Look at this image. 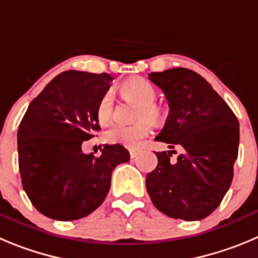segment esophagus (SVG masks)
<instances>
[{
	"instance_id": "34e87169",
	"label": "esophagus",
	"mask_w": 258,
	"mask_h": 258,
	"mask_svg": "<svg viewBox=\"0 0 258 258\" xmlns=\"http://www.w3.org/2000/svg\"><path fill=\"white\" fill-rule=\"evenodd\" d=\"M128 151H130V156H131V158H136V156L140 154V150H137V149H130Z\"/></svg>"
}]
</instances>
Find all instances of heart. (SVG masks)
<instances>
[{"label":"heart","mask_w":258,"mask_h":258,"mask_svg":"<svg viewBox=\"0 0 258 258\" xmlns=\"http://www.w3.org/2000/svg\"><path fill=\"white\" fill-rule=\"evenodd\" d=\"M122 95L135 100L140 104L137 109L136 119L141 121L139 123L124 126V124H113L105 131V141L109 144H119L126 148H137L141 140L149 136L151 126L148 121L159 123L164 118V109L156 104V90L148 80L143 78H132L124 81L121 85ZM114 112V102L112 94L108 91L100 98L96 105V118L102 124L108 123L112 119Z\"/></svg>","instance_id":"b5f03b06"}]
</instances>
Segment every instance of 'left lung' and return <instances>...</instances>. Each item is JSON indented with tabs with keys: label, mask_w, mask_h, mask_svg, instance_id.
<instances>
[{
	"label": "left lung",
	"mask_w": 258,
	"mask_h": 258,
	"mask_svg": "<svg viewBox=\"0 0 258 258\" xmlns=\"http://www.w3.org/2000/svg\"><path fill=\"white\" fill-rule=\"evenodd\" d=\"M162 89L169 115L156 141L180 146L155 153L158 167L146 175V189L158 210L174 219L201 220L210 215L229 189L238 156L239 123L223 98L192 70L177 67L151 72Z\"/></svg>",
	"instance_id": "obj_1"
}]
</instances>
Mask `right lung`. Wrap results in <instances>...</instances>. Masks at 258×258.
Here are the masks:
<instances>
[{
    "instance_id": "obj_1",
    "label": "right lung",
    "mask_w": 258,
    "mask_h": 258,
    "mask_svg": "<svg viewBox=\"0 0 258 258\" xmlns=\"http://www.w3.org/2000/svg\"><path fill=\"white\" fill-rule=\"evenodd\" d=\"M112 76L64 71L33 99L18 131L19 169L24 191L39 213L54 220L84 218L102 205L114 168L130 160L119 144L102 155L81 145L99 131L96 105Z\"/></svg>"
}]
</instances>
